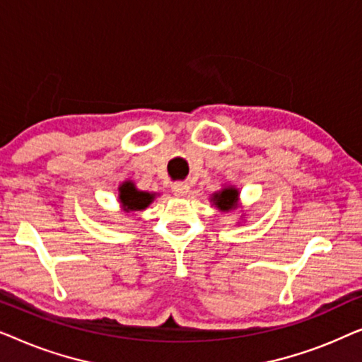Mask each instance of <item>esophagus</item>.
<instances>
[{
    "label": "esophagus",
    "instance_id": "obj_1",
    "mask_svg": "<svg viewBox=\"0 0 362 362\" xmlns=\"http://www.w3.org/2000/svg\"><path fill=\"white\" fill-rule=\"evenodd\" d=\"M187 192H189V186L185 185V182H175L173 185V194L176 197H185Z\"/></svg>",
    "mask_w": 362,
    "mask_h": 362
}]
</instances>
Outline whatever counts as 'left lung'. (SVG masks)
I'll list each match as a JSON object with an SVG mask.
<instances>
[{
	"mask_svg": "<svg viewBox=\"0 0 362 362\" xmlns=\"http://www.w3.org/2000/svg\"><path fill=\"white\" fill-rule=\"evenodd\" d=\"M240 192L235 186H224L222 189L216 191L214 194L211 196V202L212 206L217 207L221 212H229V211H235L239 207L240 202Z\"/></svg>",
	"mask_w": 362,
	"mask_h": 362,
	"instance_id": "8db88e82",
	"label": "left lung"
}]
</instances>
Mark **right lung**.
I'll use <instances>...</instances> for the list:
<instances>
[{
	"instance_id": "add662e5",
	"label": "right lung",
	"mask_w": 362,
	"mask_h": 362,
	"mask_svg": "<svg viewBox=\"0 0 362 362\" xmlns=\"http://www.w3.org/2000/svg\"><path fill=\"white\" fill-rule=\"evenodd\" d=\"M156 192H148V191H140L135 186L133 181H123L120 186H118V204H120V209L127 214L136 211L146 209L148 206L155 201Z\"/></svg>"
}]
</instances>
